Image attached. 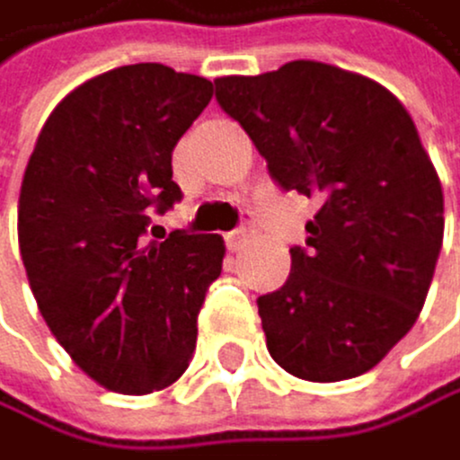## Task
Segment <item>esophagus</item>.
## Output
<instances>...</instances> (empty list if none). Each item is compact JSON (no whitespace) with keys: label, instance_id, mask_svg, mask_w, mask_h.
<instances>
[{"label":"esophagus","instance_id":"esophagus-1","mask_svg":"<svg viewBox=\"0 0 460 460\" xmlns=\"http://www.w3.org/2000/svg\"><path fill=\"white\" fill-rule=\"evenodd\" d=\"M252 237V228L249 226H243V228H237V232H232L226 237V243H228V249L232 252H240L243 246H246V240Z\"/></svg>","mask_w":460,"mask_h":460}]
</instances>
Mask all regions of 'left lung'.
Returning a JSON list of instances; mask_svg holds the SVG:
<instances>
[{
    "mask_svg": "<svg viewBox=\"0 0 460 460\" xmlns=\"http://www.w3.org/2000/svg\"><path fill=\"white\" fill-rule=\"evenodd\" d=\"M214 85L271 177L321 203L288 280L257 297L269 355L317 384L369 372L418 321L444 240L441 180L410 111L314 59Z\"/></svg>",
    "mask_w": 460,
    "mask_h": 460,
    "instance_id": "1",
    "label": "left lung"
}]
</instances>
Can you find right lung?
<instances>
[{"mask_svg": "<svg viewBox=\"0 0 460 460\" xmlns=\"http://www.w3.org/2000/svg\"><path fill=\"white\" fill-rule=\"evenodd\" d=\"M214 85L160 62L91 76L50 111L19 191V252L50 335L96 384L148 395L189 369L220 234L147 237L180 199L172 151Z\"/></svg>", "mask_w": 460, "mask_h": 460, "instance_id": "right-lung-1", "label": "right lung"}]
</instances>
